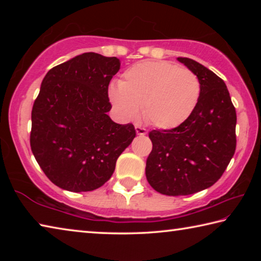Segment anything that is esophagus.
I'll return each mask as SVG.
<instances>
[{"instance_id": "34e87169", "label": "esophagus", "mask_w": 261, "mask_h": 261, "mask_svg": "<svg viewBox=\"0 0 261 261\" xmlns=\"http://www.w3.org/2000/svg\"><path fill=\"white\" fill-rule=\"evenodd\" d=\"M136 132H137V135H139V136H145L147 134V130L140 125H136Z\"/></svg>"}]
</instances>
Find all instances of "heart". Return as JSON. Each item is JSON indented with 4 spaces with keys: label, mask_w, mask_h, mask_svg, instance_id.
<instances>
[{
    "label": "heart",
    "mask_w": 261,
    "mask_h": 261,
    "mask_svg": "<svg viewBox=\"0 0 261 261\" xmlns=\"http://www.w3.org/2000/svg\"><path fill=\"white\" fill-rule=\"evenodd\" d=\"M108 96L122 118L135 121L144 107L145 118L160 129H173L193 113L200 96L196 73L167 61L132 65L121 83L109 86Z\"/></svg>",
    "instance_id": "1"
}]
</instances>
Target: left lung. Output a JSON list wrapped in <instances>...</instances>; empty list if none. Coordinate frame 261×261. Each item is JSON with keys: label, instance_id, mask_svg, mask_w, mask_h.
Segmentation results:
<instances>
[{"label": "left lung", "instance_id": "left-lung-1", "mask_svg": "<svg viewBox=\"0 0 261 261\" xmlns=\"http://www.w3.org/2000/svg\"><path fill=\"white\" fill-rule=\"evenodd\" d=\"M177 60L199 79L200 96L182 124L148 134L153 147L146 178L155 191L167 196H188L212 187L236 149V109L226 84L196 61Z\"/></svg>", "mask_w": 261, "mask_h": 261}]
</instances>
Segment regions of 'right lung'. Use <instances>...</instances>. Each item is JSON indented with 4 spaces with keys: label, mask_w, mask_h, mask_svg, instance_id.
Segmentation results:
<instances>
[{
    "label": "right lung",
    "mask_w": 261,
    "mask_h": 261,
    "mask_svg": "<svg viewBox=\"0 0 261 261\" xmlns=\"http://www.w3.org/2000/svg\"><path fill=\"white\" fill-rule=\"evenodd\" d=\"M117 57L84 53L43 78L32 108L31 149L43 173L61 189L95 190L112 177L117 158L136 137L134 124H117L108 86Z\"/></svg>",
    "instance_id": "right-lung-1"
}]
</instances>
